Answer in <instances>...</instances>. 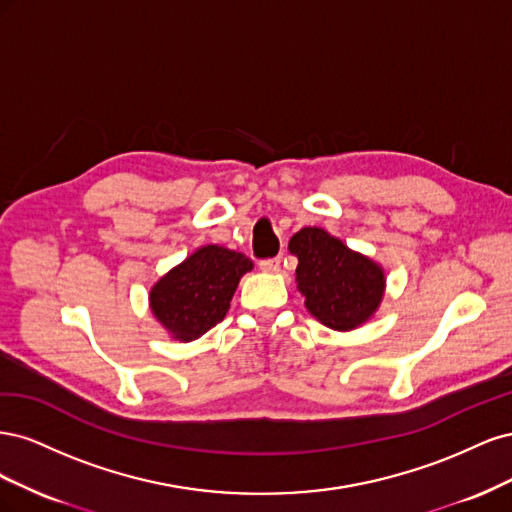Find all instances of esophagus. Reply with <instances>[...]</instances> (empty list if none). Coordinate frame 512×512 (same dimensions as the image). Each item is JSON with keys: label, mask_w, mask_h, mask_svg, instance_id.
I'll return each instance as SVG.
<instances>
[{"label": "esophagus", "mask_w": 512, "mask_h": 512, "mask_svg": "<svg viewBox=\"0 0 512 512\" xmlns=\"http://www.w3.org/2000/svg\"><path fill=\"white\" fill-rule=\"evenodd\" d=\"M280 265H282L280 258L260 260V271H265V273H277V271H280Z\"/></svg>", "instance_id": "esophagus-1"}]
</instances>
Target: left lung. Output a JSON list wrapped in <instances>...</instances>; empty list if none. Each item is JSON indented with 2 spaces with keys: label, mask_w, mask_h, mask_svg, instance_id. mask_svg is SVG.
Masks as SVG:
<instances>
[{
  "label": "left lung",
  "mask_w": 512,
  "mask_h": 512,
  "mask_svg": "<svg viewBox=\"0 0 512 512\" xmlns=\"http://www.w3.org/2000/svg\"><path fill=\"white\" fill-rule=\"evenodd\" d=\"M288 250L299 260L297 288L307 312L324 327L346 333L374 318L386 290L380 262L318 226L294 232Z\"/></svg>",
  "instance_id": "1"
}]
</instances>
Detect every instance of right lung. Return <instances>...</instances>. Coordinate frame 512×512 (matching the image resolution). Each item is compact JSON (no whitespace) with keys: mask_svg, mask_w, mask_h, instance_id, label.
I'll return each instance as SVG.
<instances>
[{"mask_svg":"<svg viewBox=\"0 0 512 512\" xmlns=\"http://www.w3.org/2000/svg\"><path fill=\"white\" fill-rule=\"evenodd\" d=\"M254 262L222 245H203L149 290V309L177 342H194L224 320L232 294Z\"/></svg>","mask_w":512,"mask_h":512,"instance_id":"add662e5","label":"right lung"}]
</instances>
